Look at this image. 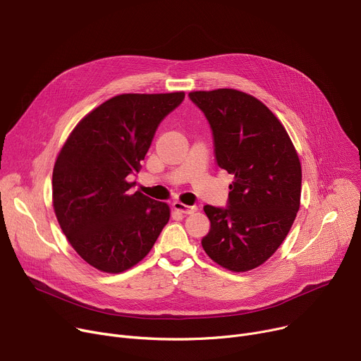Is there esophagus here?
Masks as SVG:
<instances>
[{
	"instance_id": "34e87169",
	"label": "esophagus",
	"mask_w": 361,
	"mask_h": 361,
	"mask_svg": "<svg viewBox=\"0 0 361 361\" xmlns=\"http://www.w3.org/2000/svg\"><path fill=\"white\" fill-rule=\"evenodd\" d=\"M173 207H174L177 212L184 213V214H191V213H195V212L197 210V206H187V204H184V203H181V202H174V203H173Z\"/></svg>"
}]
</instances>
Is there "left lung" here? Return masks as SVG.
<instances>
[{
	"label": "left lung",
	"instance_id": "obj_1",
	"mask_svg": "<svg viewBox=\"0 0 361 361\" xmlns=\"http://www.w3.org/2000/svg\"><path fill=\"white\" fill-rule=\"evenodd\" d=\"M212 129L214 159L233 174L226 207L206 204V254L231 271L267 261L289 233L300 206L302 168L279 118L252 95L221 88L188 94Z\"/></svg>",
	"mask_w": 361,
	"mask_h": 361
}]
</instances>
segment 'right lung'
Segmentation results:
<instances>
[{"mask_svg":"<svg viewBox=\"0 0 361 361\" xmlns=\"http://www.w3.org/2000/svg\"><path fill=\"white\" fill-rule=\"evenodd\" d=\"M184 92L122 94L87 114L55 162L54 209L62 232L90 266L122 273L154 247L170 207L135 191L139 171L162 120Z\"/></svg>","mask_w":361,"mask_h":361,"instance_id":"1","label":"right lung"}]
</instances>
